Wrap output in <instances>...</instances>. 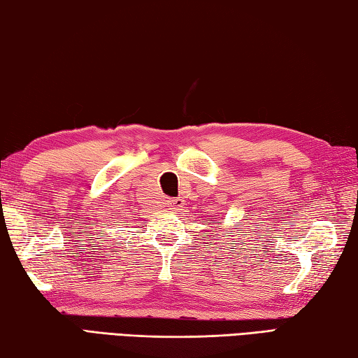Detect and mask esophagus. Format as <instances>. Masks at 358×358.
<instances>
[{"label": "esophagus", "instance_id": "obj_1", "mask_svg": "<svg viewBox=\"0 0 358 358\" xmlns=\"http://www.w3.org/2000/svg\"><path fill=\"white\" fill-rule=\"evenodd\" d=\"M167 207L171 210H181L185 205V199L183 197H175V199H169L167 201Z\"/></svg>", "mask_w": 358, "mask_h": 358}]
</instances>
